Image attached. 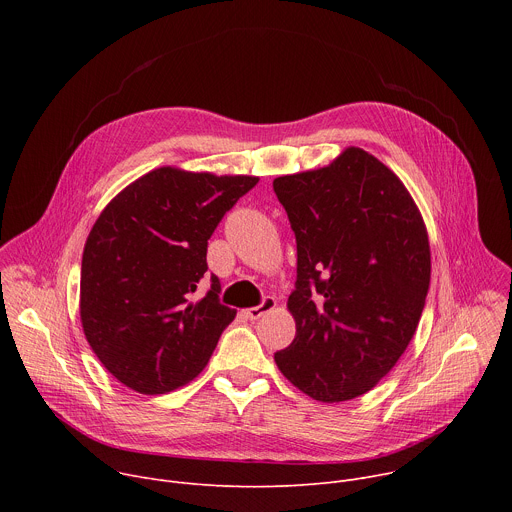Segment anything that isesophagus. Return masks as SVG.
<instances>
[{
	"instance_id": "1",
	"label": "esophagus",
	"mask_w": 512,
	"mask_h": 512,
	"mask_svg": "<svg viewBox=\"0 0 512 512\" xmlns=\"http://www.w3.org/2000/svg\"><path fill=\"white\" fill-rule=\"evenodd\" d=\"M275 306H277V300H275L273 296H265V298L261 300V304H259V306L247 308L243 314H245V318H247V320H259L263 314L271 312Z\"/></svg>"
}]
</instances>
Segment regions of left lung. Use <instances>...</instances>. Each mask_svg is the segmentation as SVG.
Here are the masks:
<instances>
[{"label": "left lung", "mask_w": 512, "mask_h": 512, "mask_svg": "<svg viewBox=\"0 0 512 512\" xmlns=\"http://www.w3.org/2000/svg\"><path fill=\"white\" fill-rule=\"evenodd\" d=\"M273 192L298 245L287 300L296 338L275 352L277 367L316 401L364 395L419 324L431 273L423 218L403 182L360 148L275 178Z\"/></svg>", "instance_id": "8db88e82"}]
</instances>
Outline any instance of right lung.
I'll return each mask as SVG.
<instances>
[{
    "instance_id": "obj_1",
    "label": "right lung",
    "mask_w": 512,
    "mask_h": 512,
    "mask_svg": "<svg viewBox=\"0 0 512 512\" xmlns=\"http://www.w3.org/2000/svg\"><path fill=\"white\" fill-rule=\"evenodd\" d=\"M259 178L158 168L129 184L97 218L81 267V322L103 367L143 395L192 381L235 320L210 275L208 239Z\"/></svg>"
}]
</instances>
